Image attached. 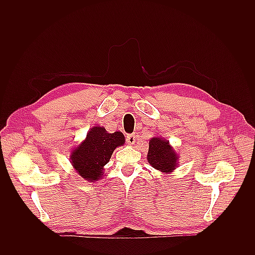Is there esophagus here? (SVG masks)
Masks as SVG:
<instances>
[{"instance_id":"esophagus-1","label":"esophagus","mask_w":255,"mask_h":255,"mask_svg":"<svg viewBox=\"0 0 255 255\" xmlns=\"http://www.w3.org/2000/svg\"><path fill=\"white\" fill-rule=\"evenodd\" d=\"M135 139H136L135 134H128L127 135V142L128 144H134L135 143Z\"/></svg>"}]
</instances>
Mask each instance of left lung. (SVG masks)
<instances>
[{
    "instance_id": "left-lung-1",
    "label": "left lung",
    "mask_w": 255,
    "mask_h": 255,
    "mask_svg": "<svg viewBox=\"0 0 255 255\" xmlns=\"http://www.w3.org/2000/svg\"><path fill=\"white\" fill-rule=\"evenodd\" d=\"M177 156L164 138L153 137L149 142V164L161 172H170L175 169Z\"/></svg>"
}]
</instances>
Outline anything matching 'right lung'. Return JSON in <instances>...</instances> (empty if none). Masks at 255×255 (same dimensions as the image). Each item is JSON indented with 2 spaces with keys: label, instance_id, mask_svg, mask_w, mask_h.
I'll list each match as a JSON object with an SVG mask.
<instances>
[{
  "label": "right lung",
  "instance_id": "add662e5",
  "mask_svg": "<svg viewBox=\"0 0 255 255\" xmlns=\"http://www.w3.org/2000/svg\"><path fill=\"white\" fill-rule=\"evenodd\" d=\"M125 143L120 132L107 133L101 127L92 128L86 139L71 154V163L78 173L87 181L94 182L102 177V169L109 163L114 150Z\"/></svg>",
  "mask_w": 255,
  "mask_h": 255
}]
</instances>
